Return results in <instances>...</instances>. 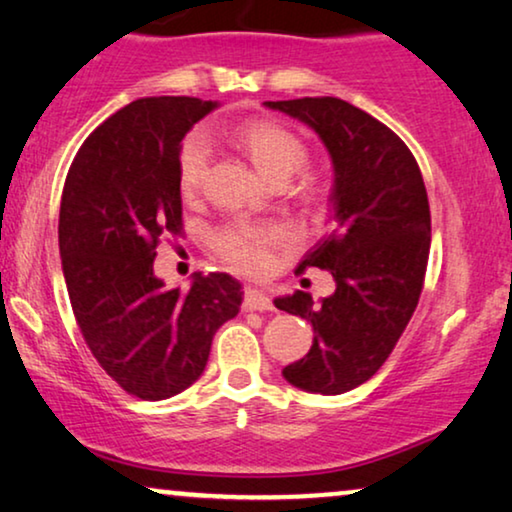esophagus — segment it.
Segmentation results:
<instances>
[{"label":"esophagus","instance_id":"1","mask_svg":"<svg viewBox=\"0 0 512 512\" xmlns=\"http://www.w3.org/2000/svg\"><path fill=\"white\" fill-rule=\"evenodd\" d=\"M243 309H245V311H271V309H274V304H271V299H269L267 295H264L262 290H257V288H245Z\"/></svg>","mask_w":512,"mask_h":512}]
</instances>
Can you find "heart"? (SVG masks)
Listing matches in <instances>:
<instances>
[{
	"label": "heart",
	"instance_id": "obj_1",
	"mask_svg": "<svg viewBox=\"0 0 512 512\" xmlns=\"http://www.w3.org/2000/svg\"><path fill=\"white\" fill-rule=\"evenodd\" d=\"M236 145L248 154L264 177L271 182H285L306 161V145L290 128L276 121H248L234 131ZM210 163V142L203 133L187 135L177 154V185L185 196L199 194ZM309 189V180L299 182V192ZM285 241V231L278 224L227 222L210 238L215 255L231 269L243 274H262L271 262V250Z\"/></svg>",
	"mask_w": 512,
	"mask_h": 512
}]
</instances>
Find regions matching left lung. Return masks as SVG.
Instances as JSON below:
<instances>
[{
	"label": "left lung",
	"instance_id": "left-lung-1",
	"mask_svg": "<svg viewBox=\"0 0 512 512\" xmlns=\"http://www.w3.org/2000/svg\"><path fill=\"white\" fill-rule=\"evenodd\" d=\"M318 133L335 168L337 227L299 262L330 271L335 295L278 297L276 309L313 325V344L283 367L292 386L339 395L377 374L410 323L431 250V208L410 147L363 109L339 98L264 102Z\"/></svg>",
	"mask_w": 512,
	"mask_h": 512
}]
</instances>
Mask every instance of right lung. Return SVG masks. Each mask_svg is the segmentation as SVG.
I'll list each match as a JSON object with an SVG mask.
<instances>
[{"label":"right lung","instance_id":"right-lung-1","mask_svg":"<svg viewBox=\"0 0 512 512\" xmlns=\"http://www.w3.org/2000/svg\"><path fill=\"white\" fill-rule=\"evenodd\" d=\"M215 107L187 95L135 100L88 135L65 180L58 243L74 318L102 370L140 400L192 386L243 302L229 274H194L187 292L154 276L156 245L182 231V138Z\"/></svg>","mask_w":512,"mask_h":512}]
</instances>
